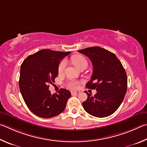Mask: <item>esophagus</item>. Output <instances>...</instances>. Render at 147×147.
<instances>
[{"instance_id":"esophagus-1","label":"esophagus","mask_w":147,"mask_h":147,"mask_svg":"<svg viewBox=\"0 0 147 147\" xmlns=\"http://www.w3.org/2000/svg\"><path fill=\"white\" fill-rule=\"evenodd\" d=\"M79 93H80V92H79V91L71 92V94L72 96H74V95H77V94H79Z\"/></svg>"}]
</instances>
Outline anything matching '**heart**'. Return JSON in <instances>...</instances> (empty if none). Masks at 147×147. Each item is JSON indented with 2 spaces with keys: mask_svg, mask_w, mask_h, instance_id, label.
Wrapping results in <instances>:
<instances>
[{
  "mask_svg": "<svg viewBox=\"0 0 147 147\" xmlns=\"http://www.w3.org/2000/svg\"><path fill=\"white\" fill-rule=\"evenodd\" d=\"M72 62L74 64L77 68H78L79 69H80L82 66H83L84 65H88V62H87V60L86 58L83 57V55H74V57H72ZM66 66V60H63L62 61L59 65L58 66V72L59 74H63V71L65 69V67ZM79 84V82L76 81V80H69L68 81L66 84V86L67 88L69 90H76L78 88Z\"/></svg>",
  "mask_w": 147,
  "mask_h": 147,
  "instance_id": "obj_1",
  "label": "heart"
}]
</instances>
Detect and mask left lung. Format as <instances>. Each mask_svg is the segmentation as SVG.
Segmentation results:
<instances>
[{
	"mask_svg": "<svg viewBox=\"0 0 147 147\" xmlns=\"http://www.w3.org/2000/svg\"><path fill=\"white\" fill-rule=\"evenodd\" d=\"M90 59L93 74L86 87L96 89L94 96L85 92L88 98L83 107L97 117L112 115L119 107L127 90V76L121 63L114 53L98 46L78 51Z\"/></svg>",
	"mask_w": 147,
	"mask_h": 147,
	"instance_id": "8db88e82",
	"label": "left lung"
}]
</instances>
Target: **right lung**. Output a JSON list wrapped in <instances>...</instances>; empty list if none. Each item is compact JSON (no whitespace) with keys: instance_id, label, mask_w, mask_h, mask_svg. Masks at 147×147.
Segmentation results:
<instances>
[{"instance_id":"1","label":"right lung","mask_w":147,"mask_h":147,"mask_svg":"<svg viewBox=\"0 0 147 147\" xmlns=\"http://www.w3.org/2000/svg\"><path fill=\"white\" fill-rule=\"evenodd\" d=\"M70 53L43 49L28 56L22 63L20 90L28 109L37 116L55 117L65 109L70 92L61 88L57 94H51L49 84L57 76L62 59Z\"/></svg>"}]
</instances>
